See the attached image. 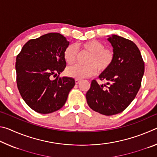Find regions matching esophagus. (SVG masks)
<instances>
[{"label": "esophagus", "mask_w": 157, "mask_h": 157, "mask_svg": "<svg viewBox=\"0 0 157 157\" xmlns=\"http://www.w3.org/2000/svg\"><path fill=\"white\" fill-rule=\"evenodd\" d=\"M80 82H81L80 79H75V84H78Z\"/></svg>", "instance_id": "1"}]
</instances>
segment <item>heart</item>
Segmentation results:
<instances>
[{"label": "heart", "instance_id": "b5f03b06", "mask_svg": "<svg viewBox=\"0 0 157 157\" xmlns=\"http://www.w3.org/2000/svg\"><path fill=\"white\" fill-rule=\"evenodd\" d=\"M82 51L90 53L86 61V66L74 65L66 70V75L71 78L82 79L95 75L98 70L100 73L105 72L112 65L114 52L106 48L104 44L97 40H89L78 45ZM78 57V48L70 44L63 51V58L68 64L75 62Z\"/></svg>", "mask_w": 157, "mask_h": 157}]
</instances>
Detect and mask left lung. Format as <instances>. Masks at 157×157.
<instances>
[{
    "mask_svg": "<svg viewBox=\"0 0 157 157\" xmlns=\"http://www.w3.org/2000/svg\"><path fill=\"white\" fill-rule=\"evenodd\" d=\"M113 46L114 60L110 68L99 75L105 84L91 82L86 94L93 110L105 116L123 111L139 92L145 64L139 48L134 42L113 34L108 38Z\"/></svg>",
    "mask_w": 157,
    "mask_h": 157,
    "instance_id": "1",
    "label": "left lung"
}]
</instances>
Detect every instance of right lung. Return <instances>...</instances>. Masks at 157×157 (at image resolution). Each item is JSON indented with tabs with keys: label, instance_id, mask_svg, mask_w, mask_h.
<instances>
[{
	"label": "right lung",
	"instance_id": "1",
	"mask_svg": "<svg viewBox=\"0 0 157 157\" xmlns=\"http://www.w3.org/2000/svg\"><path fill=\"white\" fill-rule=\"evenodd\" d=\"M68 45L61 34L48 33L29 40L17 55L18 89L26 104L37 113L59 110L75 86L73 78L59 75L66 66L63 51ZM52 76L56 78L52 80Z\"/></svg>",
	"mask_w": 157,
	"mask_h": 157
}]
</instances>
